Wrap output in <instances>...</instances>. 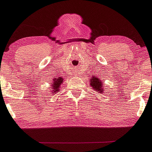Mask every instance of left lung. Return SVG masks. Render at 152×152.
I'll return each instance as SVG.
<instances>
[{
    "instance_id": "left-lung-1",
    "label": "left lung",
    "mask_w": 152,
    "mask_h": 152,
    "mask_svg": "<svg viewBox=\"0 0 152 152\" xmlns=\"http://www.w3.org/2000/svg\"><path fill=\"white\" fill-rule=\"evenodd\" d=\"M91 87H92L94 88V90L96 91H99V92H102V82L101 80H99L98 78H96L95 77H93V78H91Z\"/></svg>"
}]
</instances>
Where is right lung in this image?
<instances>
[{
  "label": "right lung",
  "mask_w": 152,
  "mask_h": 152,
  "mask_svg": "<svg viewBox=\"0 0 152 152\" xmlns=\"http://www.w3.org/2000/svg\"><path fill=\"white\" fill-rule=\"evenodd\" d=\"M62 82H63V79L61 78V77H58V79L54 80V83L52 84V88L54 89L53 93H56L57 91H58V88L60 87V85H61V83H62Z\"/></svg>",
  "instance_id": "add662e5"
}]
</instances>
